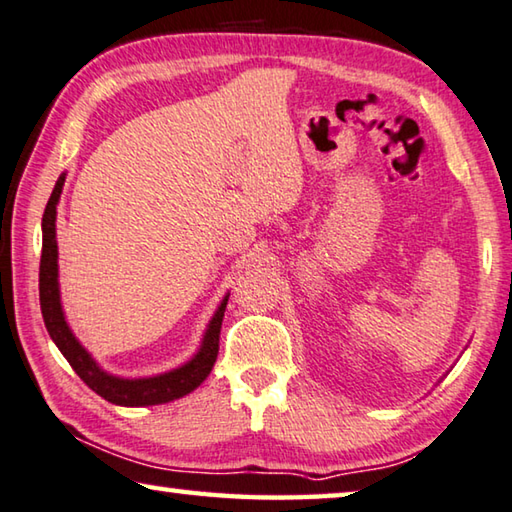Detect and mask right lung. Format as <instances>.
<instances>
[{
    "instance_id": "add662e5",
    "label": "right lung",
    "mask_w": 512,
    "mask_h": 512,
    "mask_svg": "<svg viewBox=\"0 0 512 512\" xmlns=\"http://www.w3.org/2000/svg\"><path fill=\"white\" fill-rule=\"evenodd\" d=\"M65 177L61 174L52 190L43 215V256H40V311H43V320L49 335L56 342V347L61 349V354L67 358V363L72 365V370L81 376V381L88 385L90 390H95L99 397L117 406H156L167 404L183 395H188L197 388V385L211 374L217 351H220V329L224 320V308L226 301L217 308L215 317L211 320V326L204 335V345H201L199 354L186 363L179 370H172L161 376H152V379H117L102 372L97 367L95 360L90 358L86 349L79 345V340L74 338L70 326H67L61 308V297H58V251H56V204L61 197Z\"/></svg>"
}]
</instances>
